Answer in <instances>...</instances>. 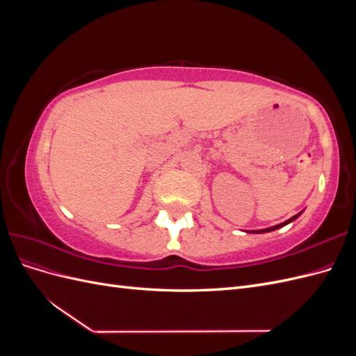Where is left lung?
Masks as SVG:
<instances>
[{
    "instance_id": "8db88e82",
    "label": "left lung",
    "mask_w": 356,
    "mask_h": 356,
    "mask_svg": "<svg viewBox=\"0 0 356 356\" xmlns=\"http://www.w3.org/2000/svg\"><path fill=\"white\" fill-rule=\"evenodd\" d=\"M303 213V211L301 212H298L297 215H294V217H291L289 220H286V221H284V222H281V224H276V225H272V227H267V229H261V230H251V232H248V233H268V232H275V230H277V229H281V227H284V225H286V224H289V222H293V221H296L300 215Z\"/></svg>"
}]
</instances>
